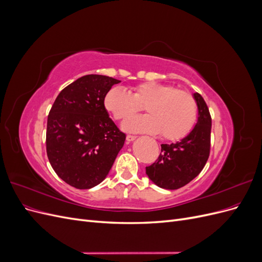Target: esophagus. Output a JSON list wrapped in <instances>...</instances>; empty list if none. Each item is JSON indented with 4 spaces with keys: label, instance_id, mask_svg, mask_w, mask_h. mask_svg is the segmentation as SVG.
I'll return each mask as SVG.
<instances>
[{
    "label": "esophagus",
    "instance_id": "1",
    "mask_svg": "<svg viewBox=\"0 0 262 262\" xmlns=\"http://www.w3.org/2000/svg\"><path fill=\"white\" fill-rule=\"evenodd\" d=\"M136 139H137V137L132 136V134H128V136H126V141H128V142H131V141L136 140Z\"/></svg>",
    "mask_w": 262,
    "mask_h": 262
}]
</instances>
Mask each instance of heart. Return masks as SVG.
Segmentation results:
<instances>
[{
	"label": "heart",
	"instance_id": "b5f03b06",
	"mask_svg": "<svg viewBox=\"0 0 262 262\" xmlns=\"http://www.w3.org/2000/svg\"><path fill=\"white\" fill-rule=\"evenodd\" d=\"M142 105L148 115L124 121V130L161 133L165 140L177 141L186 138L196 122L198 105L192 94L170 84L143 82L130 92L115 87L105 97V107L116 120H125Z\"/></svg>",
	"mask_w": 262,
	"mask_h": 262
}]
</instances>
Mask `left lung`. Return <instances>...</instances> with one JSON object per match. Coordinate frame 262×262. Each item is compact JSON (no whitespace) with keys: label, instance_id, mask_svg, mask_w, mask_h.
Here are the masks:
<instances>
[{"label":"left lung","instance_id":"left-lung-1","mask_svg":"<svg viewBox=\"0 0 262 262\" xmlns=\"http://www.w3.org/2000/svg\"><path fill=\"white\" fill-rule=\"evenodd\" d=\"M199 117L193 130L181 141L162 144L157 160L146 167L148 178L164 189L175 190L194 179L207 164L211 148L212 119L207 102L194 94Z\"/></svg>","mask_w":262,"mask_h":262}]
</instances>
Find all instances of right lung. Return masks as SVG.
I'll return each instance as SVG.
<instances>
[{
  "instance_id": "1",
  "label": "right lung",
  "mask_w": 262,
  "mask_h": 262,
  "mask_svg": "<svg viewBox=\"0 0 262 262\" xmlns=\"http://www.w3.org/2000/svg\"><path fill=\"white\" fill-rule=\"evenodd\" d=\"M116 78L91 74L63 89L48 115L47 155L55 173L76 189L106 178L125 134L109 118L105 97Z\"/></svg>"
}]
</instances>
